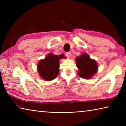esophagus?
<instances>
[{"instance_id":"obj_1","label":"esophagus","mask_w":126,"mask_h":126,"mask_svg":"<svg viewBox=\"0 0 126 126\" xmlns=\"http://www.w3.org/2000/svg\"><path fill=\"white\" fill-rule=\"evenodd\" d=\"M66 55H67L68 58H71L72 57V53L71 52H67L66 53Z\"/></svg>"}]
</instances>
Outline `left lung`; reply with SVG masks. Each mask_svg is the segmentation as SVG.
Returning <instances> with one entry per match:
<instances>
[{
	"mask_svg": "<svg viewBox=\"0 0 126 126\" xmlns=\"http://www.w3.org/2000/svg\"><path fill=\"white\" fill-rule=\"evenodd\" d=\"M76 66L78 68V74L80 77L89 79L97 73L98 64L96 61L91 59L88 54L82 53L76 58Z\"/></svg>",
	"mask_w": 126,
	"mask_h": 126,
	"instance_id": "obj_1",
	"label": "left lung"
}]
</instances>
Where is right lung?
I'll return each instance as SVG.
<instances>
[{"instance_id": "add662e5", "label": "right lung", "mask_w": 126, "mask_h": 126, "mask_svg": "<svg viewBox=\"0 0 126 126\" xmlns=\"http://www.w3.org/2000/svg\"><path fill=\"white\" fill-rule=\"evenodd\" d=\"M63 58H65L64 54L57 55L49 53L45 59L40 60L37 65V68L41 78L47 81H50L57 77L59 72V60Z\"/></svg>"}]
</instances>
